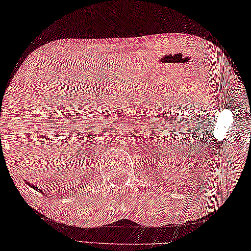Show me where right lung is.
<instances>
[{
	"instance_id": "add662e5",
	"label": "right lung",
	"mask_w": 251,
	"mask_h": 251,
	"mask_svg": "<svg viewBox=\"0 0 251 251\" xmlns=\"http://www.w3.org/2000/svg\"><path fill=\"white\" fill-rule=\"evenodd\" d=\"M26 184H29V183H28V182H26ZM29 185H30V184H29ZM31 187H33V188H36V190H38V191H39V192H41V191L39 190V188H37V186H34V185H31ZM41 193H42V192H41Z\"/></svg>"
}]
</instances>
